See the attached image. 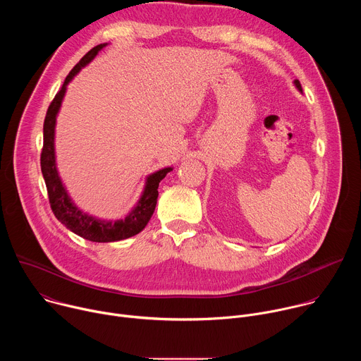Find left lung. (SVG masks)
Here are the masks:
<instances>
[{"label": "left lung", "instance_id": "left-lung-1", "mask_svg": "<svg viewBox=\"0 0 361 361\" xmlns=\"http://www.w3.org/2000/svg\"><path fill=\"white\" fill-rule=\"evenodd\" d=\"M294 87L302 94V88H301V84H300V81L298 80H294Z\"/></svg>", "mask_w": 361, "mask_h": 361}]
</instances>
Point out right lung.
Listing matches in <instances>:
<instances>
[{"instance_id": "right-lung-1", "label": "right lung", "mask_w": 361, "mask_h": 361, "mask_svg": "<svg viewBox=\"0 0 361 361\" xmlns=\"http://www.w3.org/2000/svg\"><path fill=\"white\" fill-rule=\"evenodd\" d=\"M107 45H109L107 42L98 44L97 47L90 49L88 53L80 60V63L71 70V73L67 75L61 90L57 92L56 98L48 107V111L44 120V147L41 152V171L45 180L48 198H49L53 213L70 231L94 243L120 241V240L130 238L138 234L140 231H142L147 223L149 221L154 210H156L160 181L170 171H173V167H166L148 174L137 204L124 219H118V220L98 219L95 216H91L82 212L68 194L66 184L63 183L57 169V157H56L57 117L63 104V99L66 97L68 84L81 71V68L88 66L97 57L99 51Z\"/></svg>"}]
</instances>
